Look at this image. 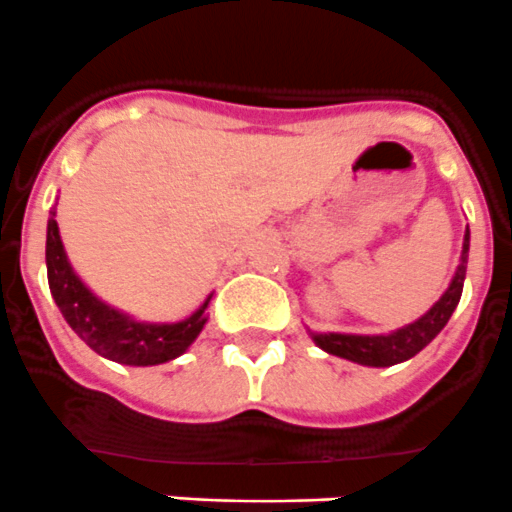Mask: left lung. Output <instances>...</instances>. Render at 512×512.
Instances as JSON below:
<instances>
[{
  "mask_svg": "<svg viewBox=\"0 0 512 512\" xmlns=\"http://www.w3.org/2000/svg\"><path fill=\"white\" fill-rule=\"evenodd\" d=\"M468 249H470V231L465 229L463 236V254H460V263L455 268V276L450 281V286L445 288L443 296L433 303L430 311L423 313L418 321L408 323V326L398 328L393 333H383V336H356V333H311V338L316 341L318 348H323L326 353L338 358H346V361L361 363V366H373V368H386L396 366V363L408 361V358L416 356L418 351L428 346L443 326L448 323V318L453 316L455 306L460 301V293H463V281H465V268H468Z\"/></svg>",
  "mask_w": 512,
  "mask_h": 512,
  "instance_id": "8db88e82",
  "label": "left lung"
}]
</instances>
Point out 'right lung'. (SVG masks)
I'll list each match as a JSON object with an SVG mask.
<instances>
[{"mask_svg": "<svg viewBox=\"0 0 512 512\" xmlns=\"http://www.w3.org/2000/svg\"><path fill=\"white\" fill-rule=\"evenodd\" d=\"M47 278L54 303L72 331L91 351L124 366H159L179 358L206 326V308L214 296L209 293V298L189 318L176 323L136 321L106 306L74 273L54 221V211L47 224Z\"/></svg>", "mask_w": 512, "mask_h": 512, "instance_id": "1", "label": "right lung"}]
</instances>
